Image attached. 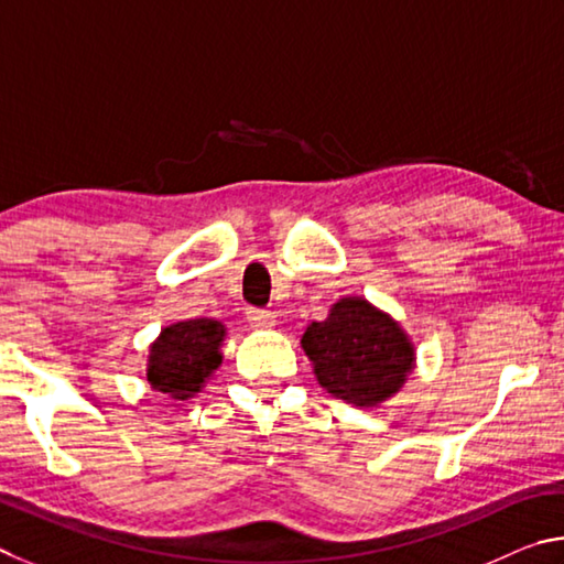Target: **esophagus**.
<instances>
[{
    "instance_id": "obj_1",
    "label": "esophagus",
    "mask_w": 564,
    "mask_h": 564,
    "mask_svg": "<svg viewBox=\"0 0 564 564\" xmlns=\"http://www.w3.org/2000/svg\"><path fill=\"white\" fill-rule=\"evenodd\" d=\"M245 314H247V322H250L254 329H270V327H274V314L272 312L250 307Z\"/></svg>"
}]
</instances>
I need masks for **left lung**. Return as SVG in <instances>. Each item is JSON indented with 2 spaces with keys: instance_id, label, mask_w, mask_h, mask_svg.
I'll return each mask as SVG.
<instances>
[{
  "instance_id": "left-lung-1",
  "label": "left lung",
  "mask_w": 564,
  "mask_h": 564,
  "mask_svg": "<svg viewBox=\"0 0 564 564\" xmlns=\"http://www.w3.org/2000/svg\"><path fill=\"white\" fill-rule=\"evenodd\" d=\"M302 349L317 381L354 406L393 397L413 369V344L389 314L361 297H344L324 322H312Z\"/></svg>"
}]
</instances>
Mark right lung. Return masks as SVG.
<instances>
[{"label":"right lung","instance_id":"1","mask_svg":"<svg viewBox=\"0 0 564 564\" xmlns=\"http://www.w3.org/2000/svg\"><path fill=\"white\" fill-rule=\"evenodd\" d=\"M225 327L217 319H187L165 327L148 357V381L173 399H191L220 367Z\"/></svg>","mask_w":564,"mask_h":564}]
</instances>
